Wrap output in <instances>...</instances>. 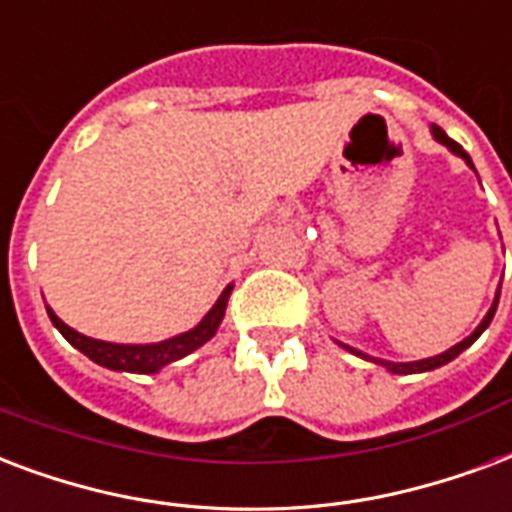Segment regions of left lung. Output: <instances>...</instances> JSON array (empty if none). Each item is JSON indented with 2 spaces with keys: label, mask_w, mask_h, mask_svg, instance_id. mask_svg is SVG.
Wrapping results in <instances>:
<instances>
[{
  "label": "left lung",
  "mask_w": 512,
  "mask_h": 512,
  "mask_svg": "<svg viewBox=\"0 0 512 512\" xmlns=\"http://www.w3.org/2000/svg\"><path fill=\"white\" fill-rule=\"evenodd\" d=\"M432 136H435V139H438L440 144H446L448 150L456 152L459 158H464V161H467V166H473V161H470V155H467V152L462 150V144H456L454 139H448L443 128H438V126L432 128ZM497 303H499V292H497V298H494V306L489 308V314L483 317L481 325L475 327V333L467 335V338H464L462 343H456V346H451V349L443 351V354H438V357H429V360H419V362H384V360H373V362H378V365H384V368H389V370H392V373H424V370L440 368V365H446V362H451V360H454V357H459V354H462V351L467 349V346H473V343L478 341V335H481L483 330H486V327L491 325V319H494V311H497ZM346 349L354 351L357 357H365L362 351L351 349V346H346ZM365 360H368V357H365Z\"/></svg>",
  "instance_id": "obj_1"
}]
</instances>
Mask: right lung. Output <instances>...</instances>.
<instances>
[{"instance_id": "right-lung-1", "label": "right lung", "mask_w": 512, "mask_h": 512, "mask_svg": "<svg viewBox=\"0 0 512 512\" xmlns=\"http://www.w3.org/2000/svg\"><path fill=\"white\" fill-rule=\"evenodd\" d=\"M230 290H233V287H225V292H222L220 300L214 303L212 311L206 314L204 322L198 327H193L190 333H182L177 335V338H169V341L161 343H147V346H126V343L96 341V338L80 335L77 330L64 325L50 308L48 317L50 322L58 327V333L64 335L74 349H80L85 357H91L93 362H99L104 368L128 370V373H158L163 365L182 360V357H187V354L198 349V346H204V343L217 333V327H220L222 317H225V306H228Z\"/></svg>"}]
</instances>
